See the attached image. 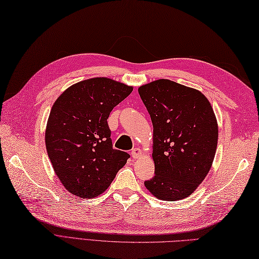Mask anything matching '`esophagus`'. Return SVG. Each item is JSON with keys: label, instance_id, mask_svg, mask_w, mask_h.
<instances>
[{"label": "esophagus", "instance_id": "esophagus-1", "mask_svg": "<svg viewBox=\"0 0 259 259\" xmlns=\"http://www.w3.org/2000/svg\"><path fill=\"white\" fill-rule=\"evenodd\" d=\"M141 155H142V150L138 148V147H136V148H133L131 150V156H132V158H134V159H136V158H138V157H141Z\"/></svg>", "mask_w": 259, "mask_h": 259}]
</instances>
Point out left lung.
Wrapping results in <instances>:
<instances>
[{
	"label": "left lung",
	"mask_w": 259,
	"mask_h": 259,
	"mask_svg": "<svg viewBox=\"0 0 259 259\" xmlns=\"http://www.w3.org/2000/svg\"><path fill=\"white\" fill-rule=\"evenodd\" d=\"M154 126L155 176L144 182L165 201L189 197L209 172L218 146V123L198 90L167 79L138 88Z\"/></svg>",
	"instance_id": "left-lung-1"
}]
</instances>
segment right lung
Masks as SVG:
<instances>
[{"label":"right lung","mask_w":259,"mask_h":259,"mask_svg":"<svg viewBox=\"0 0 259 259\" xmlns=\"http://www.w3.org/2000/svg\"><path fill=\"white\" fill-rule=\"evenodd\" d=\"M133 88L108 78L78 82L56 100L47 122V154L67 190L91 199L104 192L130 155L114 149L108 118Z\"/></svg>","instance_id":"right-lung-1"}]
</instances>
